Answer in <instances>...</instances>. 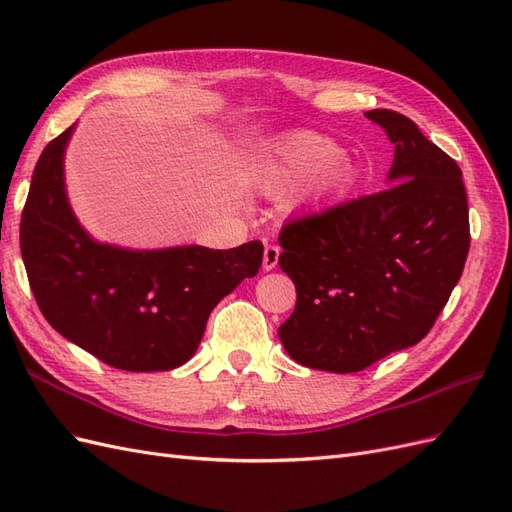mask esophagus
I'll return each mask as SVG.
<instances>
[{
	"mask_svg": "<svg viewBox=\"0 0 512 512\" xmlns=\"http://www.w3.org/2000/svg\"><path fill=\"white\" fill-rule=\"evenodd\" d=\"M277 260H280V247L277 245H267L265 247V256H262V269L271 271L277 267Z\"/></svg>",
	"mask_w": 512,
	"mask_h": 512,
	"instance_id": "34e87169",
	"label": "esophagus"
}]
</instances>
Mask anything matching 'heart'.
<instances>
[{"label":"heart","mask_w":512,"mask_h":512,"mask_svg":"<svg viewBox=\"0 0 512 512\" xmlns=\"http://www.w3.org/2000/svg\"><path fill=\"white\" fill-rule=\"evenodd\" d=\"M260 183L271 194L288 192L307 183V196L316 200L348 188L354 168L333 138L316 132H297L275 143L260 164Z\"/></svg>","instance_id":"obj_1"}]
</instances>
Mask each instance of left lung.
Listing matches in <instances>:
<instances>
[{"label": "left lung", "instance_id": "obj_1", "mask_svg": "<svg viewBox=\"0 0 512 512\" xmlns=\"http://www.w3.org/2000/svg\"><path fill=\"white\" fill-rule=\"evenodd\" d=\"M365 117L395 145V185L301 215L280 232V267L297 305L277 333L294 361L335 374L421 342L470 252L457 162L406 115L376 108Z\"/></svg>", "mask_w": 512, "mask_h": 512}]
</instances>
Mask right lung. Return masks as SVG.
<instances>
[{"label":"right lung","mask_w":512,"mask_h":512,"mask_svg":"<svg viewBox=\"0 0 512 512\" xmlns=\"http://www.w3.org/2000/svg\"><path fill=\"white\" fill-rule=\"evenodd\" d=\"M70 134L44 147L21 215V254L40 312L59 335L115 369L179 367L196 352L213 307L258 273L262 243L153 252L96 243L64 190Z\"/></svg>","instance_id":"right-lung-1"}]
</instances>
